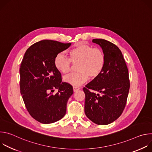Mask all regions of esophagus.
Masks as SVG:
<instances>
[{
	"mask_svg": "<svg viewBox=\"0 0 152 152\" xmlns=\"http://www.w3.org/2000/svg\"><path fill=\"white\" fill-rule=\"evenodd\" d=\"M79 90H80V88L78 87V86H73V91H74V92L77 91H78Z\"/></svg>",
	"mask_w": 152,
	"mask_h": 152,
	"instance_id": "1",
	"label": "esophagus"
}]
</instances>
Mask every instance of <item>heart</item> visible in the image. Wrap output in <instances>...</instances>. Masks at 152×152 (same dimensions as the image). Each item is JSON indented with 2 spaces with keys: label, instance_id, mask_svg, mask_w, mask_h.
Here are the masks:
<instances>
[{
  "label": "heart",
  "instance_id": "1",
  "mask_svg": "<svg viewBox=\"0 0 152 152\" xmlns=\"http://www.w3.org/2000/svg\"><path fill=\"white\" fill-rule=\"evenodd\" d=\"M69 58L62 53H58L54 59V65L57 70L62 73H68L72 70V64L77 65L76 73L68 75L64 80L73 86H79L91 79L97 77L102 73L105 65V55L99 48L78 44L69 52Z\"/></svg>",
  "mask_w": 152,
  "mask_h": 152
}]
</instances>
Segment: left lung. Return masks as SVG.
<instances>
[{
	"label": "left lung",
	"mask_w": 152,
	"mask_h": 152,
	"mask_svg": "<svg viewBox=\"0 0 152 152\" xmlns=\"http://www.w3.org/2000/svg\"><path fill=\"white\" fill-rule=\"evenodd\" d=\"M105 55L102 73L83 88L85 94V113L93 123L109 124L122 114L130 88L128 69L119 48L103 39H93ZM90 89L99 92L96 94Z\"/></svg>",
	"instance_id": "obj_1"
}]
</instances>
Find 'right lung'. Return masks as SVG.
<instances>
[{"instance_id": "right-lung-1", "label": "right lung", "mask_w": 152, "mask_h": 152, "mask_svg": "<svg viewBox=\"0 0 152 152\" xmlns=\"http://www.w3.org/2000/svg\"><path fill=\"white\" fill-rule=\"evenodd\" d=\"M71 45L49 39L38 41L28 49L21 61L20 93L29 114L41 123L56 122L66 113L73 90L70 84L62 82L54 59ZM55 89L58 92L53 95Z\"/></svg>"}]
</instances>
